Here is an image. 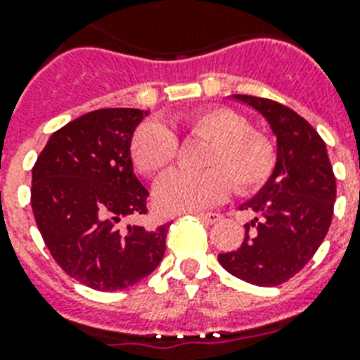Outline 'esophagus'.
Returning a JSON list of instances; mask_svg holds the SVG:
<instances>
[{
	"instance_id": "1",
	"label": "esophagus",
	"mask_w": 360,
	"mask_h": 360,
	"mask_svg": "<svg viewBox=\"0 0 360 360\" xmlns=\"http://www.w3.org/2000/svg\"><path fill=\"white\" fill-rule=\"evenodd\" d=\"M198 219L203 220V222H207V224H214V222H219L220 214L219 213H200L198 214Z\"/></svg>"
}]
</instances>
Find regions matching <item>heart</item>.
I'll use <instances>...</instances> for the list:
<instances>
[{"mask_svg":"<svg viewBox=\"0 0 360 360\" xmlns=\"http://www.w3.org/2000/svg\"><path fill=\"white\" fill-rule=\"evenodd\" d=\"M191 134L211 141L203 166L205 172L172 169L155 185V205L162 213H194L222 202L233 188L252 192L273 174V143L252 134L243 115L228 108H207L186 120ZM177 138L164 123L147 121L130 141L136 168L151 175L162 172L177 157ZM234 181H231V179Z\"/></svg>","mask_w":360,"mask_h":360,"instance_id":"heart-1","label":"heart"}]
</instances>
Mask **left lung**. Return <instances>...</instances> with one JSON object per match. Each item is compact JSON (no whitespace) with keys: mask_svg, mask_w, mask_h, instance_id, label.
<instances>
[{"mask_svg":"<svg viewBox=\"0 0 360 360\" xmlns=\"http://www.w3.org/2000/svg\"><path fill=\"white\" fill-rule=\"evenodd\" d=\"M265 117L276 138V162L256 196L240 203L250 211L245 239L219 254L220 265L254 285H278L307 265L333 220L336 179L327 146L312 124L284 104L231 95Z\"/></svg>","mask_w":360,"mask_h":360,"instance_id":"1","label":"left lung"}]
</instances>
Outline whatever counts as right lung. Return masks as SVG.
I'll list each match as a JSON object with an SVG mask.
<instances>
[{"mask_svg":"<svg viewBox=\"0 0 360 360\" xmlns=\"http://www.w3.org/2000/svg\"><path fill=\"white\" fill-rule=\"evenodd\" d=\"M149 112L95 110L56 130L33 166L31 207L58 265L98 291L124 290L162 262L168 226L124 224L146 214L130 141Z\"/></svg>","mask_w":360,"mask_h":360,"instance_id":"1","label":"right lung"}]
</instances>
